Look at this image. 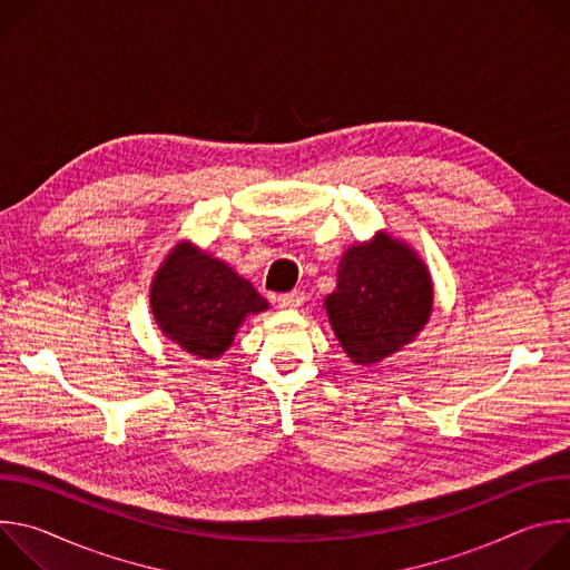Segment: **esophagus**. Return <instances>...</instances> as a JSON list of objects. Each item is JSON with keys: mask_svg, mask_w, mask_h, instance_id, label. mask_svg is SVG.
Wrapping results in <instances>:
<instances>
[{"mask_svg": "<svg viewBox=\"0 0 570 570\" xmlns=\"http://www.w3.org/2000/svg\"><path fill=\"white\" fill-rule=\"evenodd\" d=\"M277 304H279V308H297L304 304V293L297 288L291 293H282V295H277Z\"/></svg>", "mask_w": 570, "mask_h": 570, "instance_id": "esophagus-1", "label": "esophagus"}]
</instances>
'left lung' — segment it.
I'll return each instance as SVG.
<instances>
[{
    "label": "left lung",
    "instance_id": "left-lung-1",
    "mask_svg": "<svg viewBox=\"0 0 570 570\" xmlns=\"http://www.w3.org/2000/svg\"><path fill=\"white\" fill-rule=\"evenodd\" d=\"M324 306L347 356L370 365L417 336L433 306V284L409 246L381 234L345 253L338 288Z\"/></svg>",
    "mask_w": 570,
    "mask_h": 570
}]
</instances>
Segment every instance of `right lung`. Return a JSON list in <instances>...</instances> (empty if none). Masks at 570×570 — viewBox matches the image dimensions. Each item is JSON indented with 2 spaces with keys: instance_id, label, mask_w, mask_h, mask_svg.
<instances>
[{
  "instance_id": "add662e5",
  "label": "right lung",
  "mask_w": 570,
  "mask_h": 570,
  "mask_svg": "<svg viewBox=\"0 0 570 570\" xmlns=\"http://www.w3.org/2000/svg\"><path fill=\"white\" fill-rule=\"evenodd\" d=\"M150 308L159 330L183 350L216 358L243 317L266 311L268 302L248 279L183 243L153 279Z\"/></svg>"
}]
</instances>
